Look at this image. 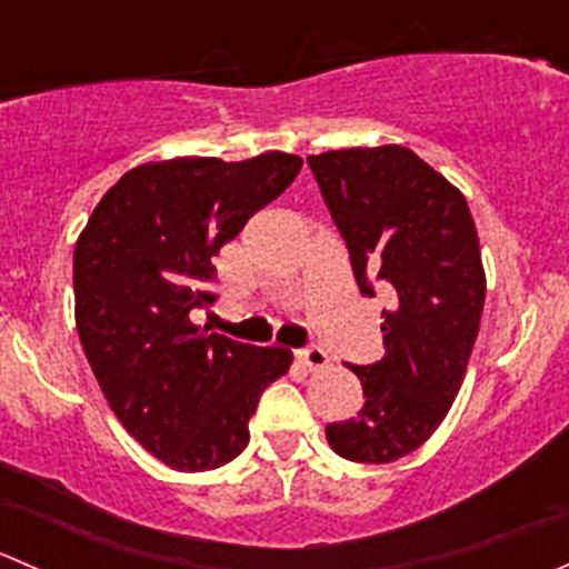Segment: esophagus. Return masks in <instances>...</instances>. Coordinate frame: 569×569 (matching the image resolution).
Segmentation results:
<instances>
[{
  "label": "esophagus",
  "mask_w": 569,
  "mask_h": 569,
  "mask_svg": "<svg viewBox=\"0 0 569 569\" xmlns=\"http://www.w3.org/2000/svg\"><path fill=\"white\" fill-rule=\"evenodd\" d=\"M297 360H300L302 366H306L308 371H319V369H325L327 363H330V358H327V352L321 347H302V349H297Z\"/></svg>",
  "instance_id": "1"
}]
</instances>
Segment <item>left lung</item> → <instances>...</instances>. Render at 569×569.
Segmentation results:
<instances>
[{
  "label": "left lung",
  "instance_id": "8db88e82",
  "mask_svg": "<svg viewBox=\"0 0 569 569\" xmlns=\"http://www.w3.org/2000/svg\"><path fill=\"white\" fill-rule=\"evenodd\" d=\"M349 250L360 295H388L386 358L349 366L363 386L355 418L327 423V443L352 462H393L438 429L462 386L485 269L460 189L401 146L308 157Z\"/></svg>",
  "mask_w": 569,
  "mask_h": 569
}]
</instances>
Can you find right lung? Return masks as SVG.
Returning <instances> with one entry per match:
<instances>
[{
	"mask_svg": "<svg viewBox=\"0 0 569 569\" xmlns=\"http://www.w3.org/2000/svg\"><path fill=\"white\" fill-rule=\"evenodd\" d=\"M300 168V157L280 151L140 164L79 237L73 295L90 369L131 438L173 470L242 455L263 388L289 371V349L217 336L194 327L192 311L217 300L211 258Z\"/></svg>",
	"mask_w": 569,
	"mask_h": 569,
	"instance_id": "1",
	"label": "right lung"
}]
</instances>
